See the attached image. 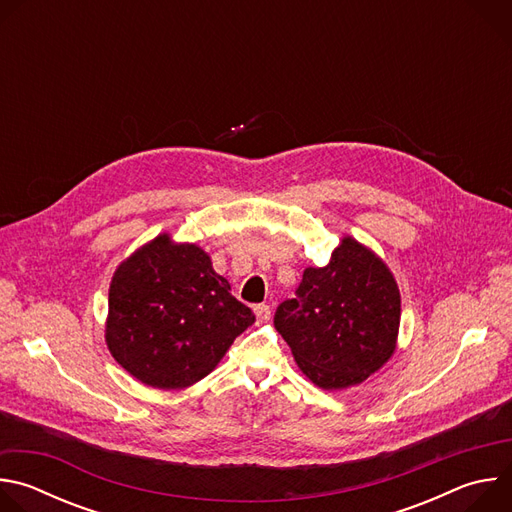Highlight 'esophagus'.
<instances>
[{"label":"esophagus","instance_id":"1","mask_svg":"<svg viewBox=\"0 0 512 512\" xmlns=\"http://www.w3.org/2000/svg\"><path fill=\"white\" fill-rule=\"evenodd\" d=\"M253 312H255V316H257L259 322H267V320L271 318V308H269L267 304H257V306H253Z\"/></svg>","mask_w":512,"mask_h":512}]
</instances>
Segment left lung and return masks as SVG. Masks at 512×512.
<instances>
[{
    "instance_id": "left-lung-1",
    "label": "left lung",
    "mask_w": 512,
    "mask_h": 512,
    "mask_svg": "<svg viewBox=\"0 0 512 512\" xmlns=\"http://www.w3.org/2000/svg\"><path fill=\"white\" fill-rule=\"evenodd\" d=\"M401 320L389 267L344 237L326 267H308L296 298L277 306L273 324L302 373L336 391L367 381L391 358Z\"/></svg>"
}]
</instances>
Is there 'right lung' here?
<instances>
[{
    "mask_svg": "<svg viewBox=\"0 0 512 512\" xmlns=\"http://www.w3.org/2000/svg\"><path fill=\"white\" fill-rule=\"evenodd\" d=\"M253 322L200 247L160 235L117 267L105 340L143 385L184 389L212 373Z\"/></svg>",
    "mask_w": 512,
    "mask_h": 512,
    "instance_id": "obj_1",
    "label": "right lung"
}]
</instances>
